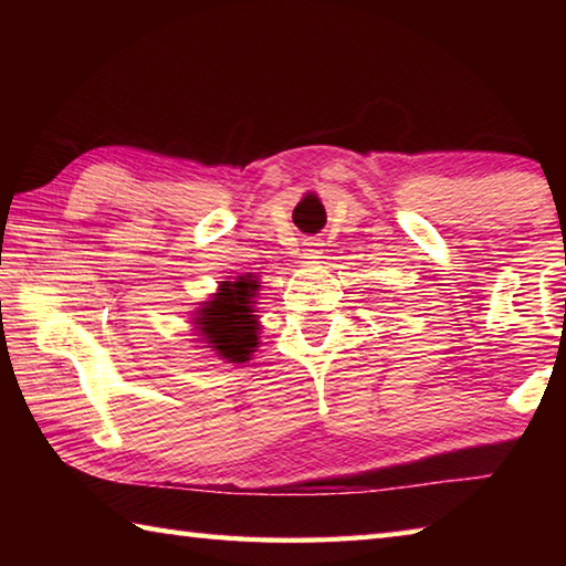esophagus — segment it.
<instances>
[{
    "instance_id": "1",
    "label": "esophagus",
    "mask_w": 566,
    "mask_h": 566,
    "mask_svg": "<svg viewBox=\"0 0 566 566\" xmlns=\"http://www.w3.org/2000/svg\"><path fill=\"white\" fill-rule=\"evenodd\" d=\"M322 242L319 239H306L304 242V252H306V256H317V254H322Z\"/></svg>"
}]
</instances>
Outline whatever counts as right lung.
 I'll list each match as a JSON object with an SVG mask.
<instances>
[{
  "label": "right lung",
  "mask_w": 566,
  "mask_h": 566,
  "mask_svg": "<svg viewBox=\"0 0 566 566\" xmlns=\"http://www.w3.org/2000/svg\"><path fill=\"white\" fill-rule=\"evenodd\" d=\"M254 280L239 276L237 282H224L219 294L212 296L202 312H199L197 324L207 342L219 352V357L229 361H247L249 354L254 352L256 342V317H254Z\"/></svg>",
  "instance_id": "obj_1"
}]
</instances>
